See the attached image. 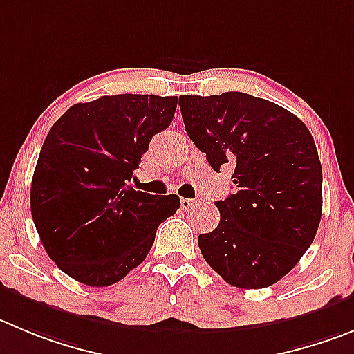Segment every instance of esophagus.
I'll use <instances>...</instances> for the list:
<instances>
[{
    "mask_svg": "<svg viewBox=\"0 0 354 354\" xmlns=\"http://www.w3.org/2000/svg\"><path fill=\"white\" fill-rule=\"evenodd\" d=\"M180 204H181V209H185V211H188V209H192L194 206H197V201H194V199H181L180 201Z\"/></svg>",
    "mask_w": 354,
    "mask_h": 354,
    "instance_id": "1",
    "label": "esophagus"
}]
</instances>
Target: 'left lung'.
I'll list each match as a JSON object with an SVG mask.
<instances>
[{"label":"left lung","mask_w":354,"mask_h":354,"mask_svg":"<svg viewBox=\"0 0 354 354\" xmlns=\"http://www.w3.org/2000/svg\"><path fill=\"white\" fill-rule=\"evenodd\" d=\"M188 138L237 190L218 201L220 223L201 234L204 260L229 285L267 288L297 266L322 220V164L309 129L276 102L244 92L183 95Z\"/></svg>","instance_id":"left-lung-1"}]
</instances>
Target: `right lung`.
Segmentation results:
<instances>
[{
    "mask_svg": "<svg viewBox=\"0 0 354 354\" xmlns=\"http://www.w3.org/2000/svg\"><path fill=\"white\" fill-rule=\"evenodd\" d=\"M176 104V95H102L73 104L48 131L32 174L31 214L45 252L69 277L87 286L120 281L180 207L176 194L129 187Z\"/></svg>",
    "mask_w": 354,
    "mask_h": 354,
    "instance_id": "1",
    "label": "right lung"
}]
</instances>
